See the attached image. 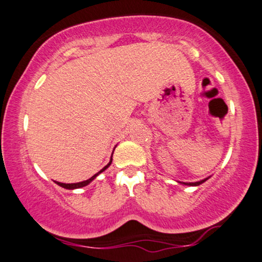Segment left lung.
<instances>
[{"label": "left lung", "mask_w": 262, "mask_h": 262, "mask_svg": "<svg viewBox=\"0 0 262 262\" xmlns=\"http://www.w3.org/2000/svg\"><path fill=\"white\" fill-rule=\"evenodd\" d=\"M209 178H210V177L205 178V179H203V181H199V182H194V183H184V182H179V183H181V184H184V185H189V187H198V185L203 184L204 182H206L207 179H209Z\"/></svg>", "instance_id": "8db88e82"}]
</instances>
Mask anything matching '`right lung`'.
<instances>
[{"label": "right lung", "instance_id": "right-lung-1", "mask_svg": "<svg viewBox=\"0 0 262 262\" xmlns=\"http://www.w3.org/2000/svg\"><path fill=\"white\" fill-rule=\"evenodd\" d=\"M111 163H112V156H111V160H110V162L107 163V165H106L105 167H103V168L101 169L100 172H97L96 174H94L93 177L89 178V179H86V181H83V182H79V183H71V184H66V183H59V182H56V183H57V184L59 185V187H62V188H64V189H71V190H72V189H78V188L86 187V185H88V184H90V183L93 182L94 179H95V178L97 177V176L100 174V173H102L103 171H105V169L108 168V167H110V165H111Z\"/></svg>", "mask_w": 262, "mask_h": 262}]
</instances>
